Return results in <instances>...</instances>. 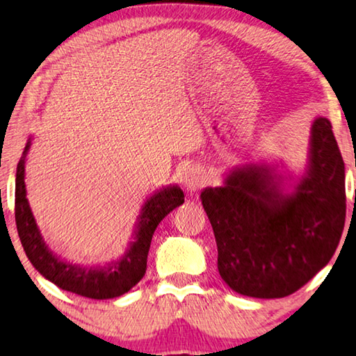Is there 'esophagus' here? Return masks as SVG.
<instances>
[{"label": "esophagus", "mask_w": 356, "mask_h": 356, "mask_svg": "<svg viewBox=\"0 0 356 356\" xmlns=\"http://www.w3.org/2000/svg\"><path fill=\"white\" fill-rule=\"evenodd\" d=\"M183 184H184V189L188 191L189 194H194V192L202 189L203 186L207 184V175L202 170V168L192 167L188 172H186Z\"/></svg>", "instance_id": "1"}]
</instances>
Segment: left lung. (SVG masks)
Segmentation results:
<instances>
[{
	"label": "left lung",
	"mask_w": 356,
	"mask_h": 356,
	"mask_svg": "<svg viewBox=\"0 0 356 356\" xmlns=\"http://www.w3.org/2000/svg\"><path fill=\"white\" fill-rule=\"evenodd\" d=\"M279 167H235L222 186L200 194L219 275L252 298H284L311 281L333 257L346 222V170L330 120L312 121L305 173Z\"/></svg>",
	"instance_id": "8db88e82"
}]
</instances>
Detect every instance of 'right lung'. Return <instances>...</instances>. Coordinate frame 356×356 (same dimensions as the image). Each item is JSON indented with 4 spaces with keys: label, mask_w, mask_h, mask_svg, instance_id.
<instances>
[{
    "label": "right lung",
    "mask_w": 356,
    "mask_h": 356,
    "mask_svg": "<svg viewBox=\"0 0 356 356\" xmlns=\"http://www.w3.org/2000/svg\"><path fill=\"white\" fill-rule=\"evenodd\" d=\"M31 147L28 138L15 172V224L22 246L33 266L50 282L75 295L92 300H110L124 295L147 273V259L154 230L175 208L183 205L184 194L178 184L165 186L145 200L136 229L120 259L104 266H85L66 261L47 246L26 199L25 164Z\"/></svg>",
    "instance_id": "right-lung-1"
}]
</instances>
